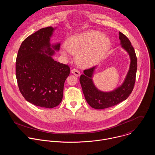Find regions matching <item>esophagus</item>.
<instances>
[{"instance_id":"1","label":"esophagus","mask_w":155,"mask_h":155,"mask_svg":"<svg viewBox=\"0 0 155 155\" xmlns=\"http://www.w3.org/2000/svg\"><path fill=\"white\" fill-rule=\"evenodd\" d=\"M71 72H72L74 75H75V76H77V77H79V76L80 75V71H79L78 69H75V68L72 69V70H71Z\"/></svg>"}]
</instances>
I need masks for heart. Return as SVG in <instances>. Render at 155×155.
Segmentation results:
<instances>
[{"mask_svg": "<svg viewBox=\"0 0 155 155\" xmlns=\"http://www.w3.org/2000/svg\"><path fill=\"white\" fill-rule=\"evenodd\" d=\"M65 47L61 53L67 56L69 51L77 54V62L81 66L89 67L97 62L106 53L110 40L97 31H91L69 37L65 41Z\"/></svg>", "mask_w": 155, "mask_h": 155, "instance_id": "1", "label": "heart"}]
</instances>
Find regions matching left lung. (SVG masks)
Instances as JSON below:
<instances>
[{"mask_svg":"<svg viewBox=\"0 0 155 155\" xmlns=\"http://www.w3.org/2000/svg\"><path fill=\"white\" fill-rule=\"evenodd\" d=\"M119 39L121 47L128 53L130 64L129 70L123 83L115 90L102 92L94 86L93 75L96 66L83 71L80 77V82L86 102L95 109H104L113 107L126 100L130 94L136 81L137 72V57L135 50L128 38L119 32Z\"/></svg>","mask_w":155,"mask_h":155,"instance_id":"obj_1","label":"left lung"}]
</instances>
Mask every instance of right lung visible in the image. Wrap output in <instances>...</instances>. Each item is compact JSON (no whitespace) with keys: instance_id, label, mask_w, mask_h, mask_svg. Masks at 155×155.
<instances>
[{"instance_id":"add662e5","label":"right lung","mask_w":155,"mask_h":155,"mask_svg":"<svg viewBox=\"0 0 155 155\" xmlns=\"http://www.w3.org/2000/svg\"><path fill=\"white\" fill-rule=\"evenodd\" d=\"M54 29H40L28 37L19 48L16 77L19 91L29 102L51 108L62 101L64 82L69 75L68 65L58 62L52 56L60 43H50Z\"/></svg>"}]
</instances>
